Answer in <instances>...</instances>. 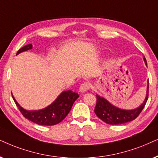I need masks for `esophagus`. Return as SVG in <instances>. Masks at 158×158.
<instances>
[{"instance_id": "obj_1", "label": "esophagus", "mask_w": 158, "mask_h": 158, "mask_svg": "<svg viewBox=\"0 0 158 158\" xmlns=\"http://www.w3.org/2000/svg\"><path fill=\"white\" fill-rule=\"evenodd\" d=\"M90 84L88 82H84L81 85L80 87H79V91L81 92V93H85L87 92L88 89L90 88Z\"/></svg>"}]
</instances>
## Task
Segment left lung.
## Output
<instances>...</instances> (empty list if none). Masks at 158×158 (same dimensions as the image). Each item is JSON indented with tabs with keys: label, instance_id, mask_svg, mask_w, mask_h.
<instances>
[{
	"label": "left lung",
	"instance_id": "1",
	"mask_svg": "<svg viewBox=\"0 0 158 158\" xmlns=\"http://www.w3.org/2000/svg\"><path fill=\"white\" fill-rule=\"evenodd\" d=\"M145 64L147 65V60L144 57L143 58ZM149 95V81L147 86V96L143 101V103L140 106L133 110H123L119 108H117L111 105L110 103L105 98L96 95L97 103L95 108V113L98 117L103 120L104 123L109 124V125H120L128 123L135 119L140 114L141 111L144 108Z\"/></svg>",
	"mask_w": 158,
	"mask_h": 158
}]
</instances>
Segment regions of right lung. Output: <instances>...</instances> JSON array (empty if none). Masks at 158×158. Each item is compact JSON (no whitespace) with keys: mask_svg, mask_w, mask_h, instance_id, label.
<instances>
[{"mask_svg":"<svg viewBox=\"0 0 158 158\" xmlns=\"http://www.w3.org/2000/svg\"><path fill=\"white\" fill-rule=\"evenodd\" d=\"M33 48L32 44H27L18 50L17 55L22 52L29 50ZM79 95L71 90L63 92L54 102L45 109L39 111H27L22 108L12 96L17 106L23 117L33 123L40 125H55L65 119L71 107Z\"/></svg>","mask_w":158,"mask_h":158,"instance_id":"right-lung-1","label":"right lung"}]
</instances>
